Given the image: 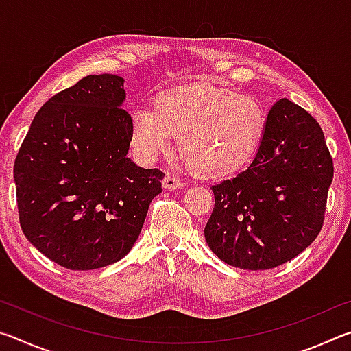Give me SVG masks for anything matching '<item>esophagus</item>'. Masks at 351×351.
<instances>
[{
  "label": "esophagus",
  "instance_id": "1",
  "mask_svg": "<svg viewBox=\"0 0 351 351\" xmlns=\"http://www.w3.org/2000/svg\"><path fill=\"white\" fill-rule=\"evenodd\" d=\"M162 186H164V189H181L184 186V182L180 180V178H176L175 175H167L164 178Z\"/></svg>",
  "mask_w": 351,
  "mask_h": 351
}]
</instances>
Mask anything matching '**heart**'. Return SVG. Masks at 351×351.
Wrapping results in <instances>:
<instances>
[{
    "label": "heart",
    "mask_w": 351,
    "mask_h": 351,
    "mask_svg": "<svg viewBox=\"0 0 351 351\" xmlns=\"http://www.w3.org/2000/svg\"><path fill=\"white\" fill-rule=\"evenodd\" d=\"M266 130L257 99L210 82H197L159 94L154 110L132 114V142L142 158L170 152L175 136L189 164L206 176L235 173L252 161Z\"/></svg>",
    "instance_id": "1"
}]
</instances>
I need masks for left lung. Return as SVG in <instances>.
Wrapping results in <instances>:
<instances>
[{"label": "left lung", "mask_w": 351, "mask_h": 351, "mask_svg": "<svg viewBox=\"0 0 351 351\" xmlns=\"http://www.w3.org/2000/svg\"><path fill=\"white\" fill-rule=\"evenodd\" d=\"M331 181L322 128L302 106L280 99L249 167L210 187L215 206L204 228L207 245L240 269L287 263L322 229Z\"/></svg>", "instance_id": "1"}]
</instances>
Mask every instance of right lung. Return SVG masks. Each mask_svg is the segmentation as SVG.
<instances>
[{
  "mask_svg": "<svg viewBox=\"0 0 351 351\" xmlns=\"http://www.w3.org/2000/svg\"><path fill=\"white\" fill-rule=\"evenodd\" d=\"M123 100L122 77H83L41 106L16 154L23 232L66 269H97L125 257L162 192V171L127 156L132 116Z\"/></svg>",
  "mask_w": 351,
  "mask_h": 351,
  "instance_id": "1",
  "label": "right lung"
}]
</instances>
